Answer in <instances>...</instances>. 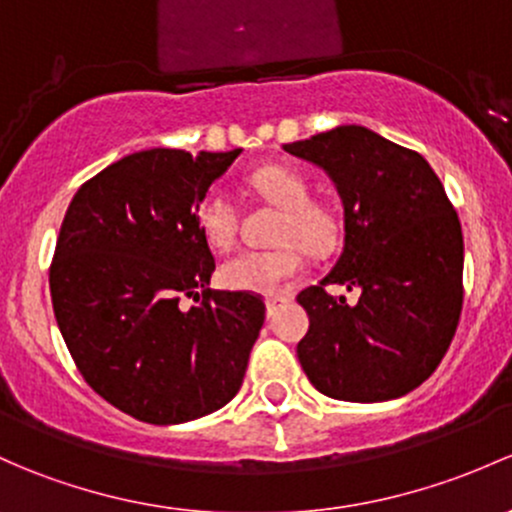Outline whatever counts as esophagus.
<instances>
[{"mask_svg":"<svg viewBox=\"0 0 512 512\" xmlns=\"http://www.w3.org/2000/svg\"><path fill=\"white\" fill-rule=\"evenodd\" d=\"M287 301H289L287 297H274V299H267V316H270V319H272V316L277 314V311L282 309V306L287 304Z\"/></svg>","mask_w":512,"mask_h":512,"instance_id":"1","label":"esophagus"}]
</instances>
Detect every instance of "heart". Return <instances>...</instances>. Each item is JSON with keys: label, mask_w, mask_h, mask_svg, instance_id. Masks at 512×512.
<instances>
[{"label": "heart", "mask_w": 512, "mask_h": 512, "mask_svg": "<svg viewBox=\"0 0 512 512\" xmlns=\"http://www.w3.org/2000/svg\"><path fill=\"white\" fill-rule=\"evenodd\" d=\"M250 186L284 211L277 228V242L284 245L272 250L235 252L220 267V279L235 292L274 297L292 287L304 272V255L299 245L311 252L326 250L336 235V223L324 206L309 201V181L292 166H262L250 176ZM196 218L201 233L213 247L225 250L233 245L238 235V206L230 193H208L198 206Z\"/></svg>", "instance_id": "b5f03b06"}]
</instances>
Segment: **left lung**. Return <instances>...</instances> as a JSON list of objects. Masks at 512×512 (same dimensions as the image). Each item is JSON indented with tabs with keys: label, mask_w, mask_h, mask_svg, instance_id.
I'll return each instance as SVG.
<instances>
[{
	"label": "left lung",
	"mask_w": 512,
	"mask_h": 512,
	"mask_svg": "<svg viewBox=\"0 0 512 512\" xmlns=\"http://www.w3.org/2000/svg\"><path fill=\"white\" fill-rule=\"evenodd\" d=\"M284 152L324 169L343 206V250L297 301L309 331L297 346L306 378L346 402L407 395L437 370L464 299V235L422 154L360 125H338ZM341 283L355 305L325 294Z\"/></svg>",
	"instance_id": "1"
}]
</instances>
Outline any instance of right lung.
<instances>
[{"label": "right lung", "mask_w": 512, "mask_h": 512, "mask_svg": "<svg viewBox=\"0 0 512 512\" xmlns=\"http://www.w3.org/2000/svg\"><path fill=\"white\" fill-rule=\"evenodd\" d=\"M240 152H134L80 186L63 218L48 274L58 328L88 385L139 422L206 417L245 378L265 304L206 289L215 262L196 218ZM184 293L202 301L184 310Z\"/></svg>", "instance_id": "1"}]
</instances>
